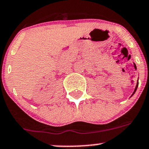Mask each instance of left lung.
Instances as JSON below:
<instances>
[{"instance_id":"left-lung-1","label":"left lung","mask_w":149,"mask_h":149,"mask_svg":"<svg viewBox=\"0 0 149 149\" xmlns=\"http://www.w3.org/2000/svg\"><path fill=\"white\" fill-rule=\"evenodd\" d=\"M138 85H139V83L137 82V84H136V88H135V90H134V93H133V94H134V93H135V92L136 91V89H137V87H138ZM132 94V95H133Z\"/></svg>"}]
</instances>
